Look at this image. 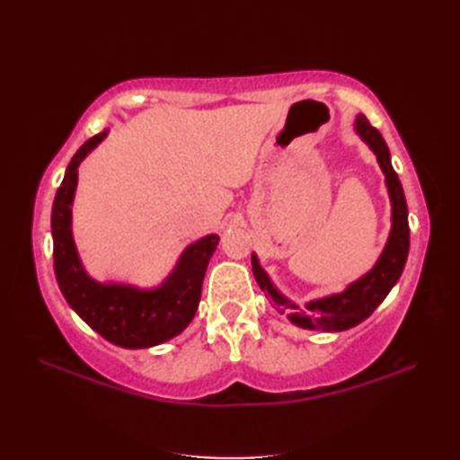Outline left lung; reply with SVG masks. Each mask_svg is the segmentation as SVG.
Masks as SVG:
<instances>
[{"instance_id":"8db88e82","label":"left lung","mask_w":460,"mask_h":460,"mask_svg":"<svg viewBox=\"0 0 460 460\" xmlns=\"http://www.w3.org/2000/svg\"><path fill=\"white\" fill-rule=\"evenodd\" d=\"M356 130L369 144V148L376 152L381 170L385 173L389 198H392V235H389L377 265L366 277H361L344 292H340V295L312 300L306 306H298L295 302L287 300L272 287L267 272L261 269L257 257L252 255V275H255L259 287L272 298V305L277 306L280 314H288V318L300 328L340 332L364 322L367 316L374 314V310L384 302L389 290L394 288L399 277H402L409 255L407 203L402 181H399L392 160H389L387 144L384 136L369 124L364 114H359L356 119Z\"/></svg>"}]
</instances>
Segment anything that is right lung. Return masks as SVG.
Listing matches in <instances>:
<instances>
[{
    "instance_id": "obj_1",
    "label": "right lung",
    "mask_w": 460,
    "mask_h": 460,
    "mask_svg": "<svg viewBox=\"0 0 460 460\" xmlns=\"http://www.w3.org/2000/svg\"><path fill=\"white\" fill-rule=\"evenodd\" d=\"M106 132L86 140L66 165L58 185L53 213V267L65 300L94 332L114 346L152 348L178 336L190 324L201 298L208 262L219 237L208 235L181 255L170 279L155 290H136L120 285H99L81 267L71 233V203L76 188V168Z\"/></svg>"
}]
</instances>
